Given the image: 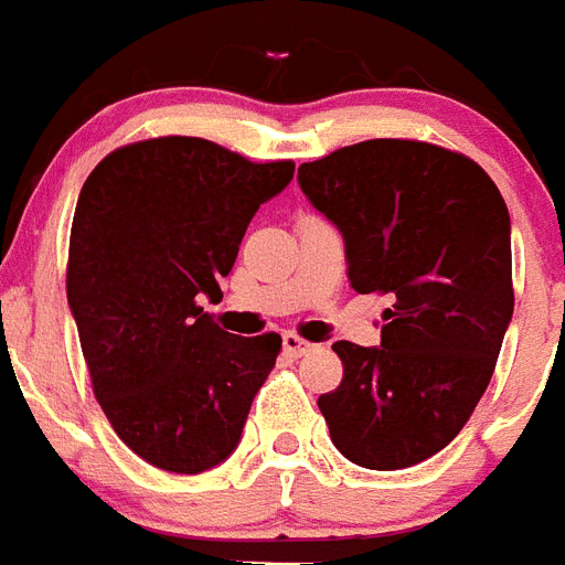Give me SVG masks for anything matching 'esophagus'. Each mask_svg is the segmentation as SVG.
<instances>
[{
  "label": "esophagus",
  "instance_id": "obj_1",
  "mask_svg": "<svg viewBox=\"0 0 565 565\" xmlns=\"http://www.w3.org/2000/svg\"><path fill=\"white\" fill-rule=\"evenodd\" d=\"M282 347H286L288 355H294V358H302V355H309V352H315V343L302 340L300 334H294V332L282 334Z\"/></svg>",
  "mask_w": 565,
  "mask_h": 565
}]
</instances>
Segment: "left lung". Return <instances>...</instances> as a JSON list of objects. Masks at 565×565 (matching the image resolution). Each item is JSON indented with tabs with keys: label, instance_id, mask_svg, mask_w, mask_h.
I'll return each mask as SVG.
<instances>
[{
	"label": "left lung",
	"instance_id": "left-lung-1",
	"mask_svg": "<svg viewBox=\"0 0 565 565\" xmlns=\"http://www.w3.org/2000/svg\"><path fill=\"white\" fill-rule=\"evenodd\" d=\"M347 242L358 294H390L381 347L338 340L343 377L317 398L332 441L370 470L413 468L459 436L514 315L511 222L473 158L375 138L300 164Z\"/></svg>",
	"mask_w": 565,
	"mask_h": 565
}]
</instances>
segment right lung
<instances>
[{
    "instance_id": "add662e5",
    "label": "right lung",
    "mask_w": 565,
    "mask_h": 565,
    "mask_svg": "<svg viewBox=\"0 0 565 565\" xmlns=\"http://www.w3.org/2000/svg\"><path fill=\"white\" fill-rule=\"evenodd\" d=\"M291 175L294 161L164 135L118 147L83 184L65 294L97 404L152 468L193 477L239 445L282 338L225 332L199 300L222 297L248 222Z\"/></svg>"
}]
</instances>
